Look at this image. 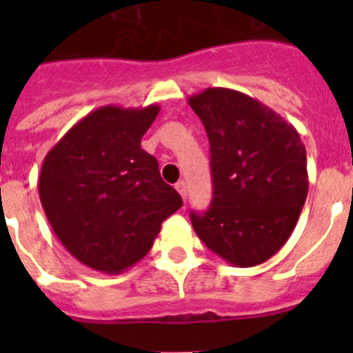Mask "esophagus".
I'll use <instances>...</instances> for the list:
<instances>
[{"label": "esophagus", "instance_id": "34e87169", "mask_svg": "<svg viewBox=\"0 0 353 353\" xmlns=\"http://www.w3.org/2000/svg\"><path fill=\"white\" fill-rule=\"evenodd\" d=\"M174 189H176V191H179V194L182 196L183 199H185V196H187V187H185V182H176V183H174Z\"/></svg>", "mask_w": 353, "mask_h": 353}]
</instances>
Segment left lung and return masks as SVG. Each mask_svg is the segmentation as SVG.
<instances>
[{"mask_svg":"<svg viewBox=\"0 0 353 353\" xmlns=\"http://www.w3.org/2000/svg\"><path fill=\"white\" fill-rule=\"evenodd\" d=\"M210 141L214 194L191 212L196 235L235 267H254L285 245L304 207L310 180L297 129L260 101L230 88L189 97Z\"/></svg>","mask_w":353,"mask_h":353,"instance_id":"1","label":"left lung"}]
</instances>
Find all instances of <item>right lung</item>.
Returning <instances> with one entry per match:
<instances>
[{
    "mask_svg": "<svg viewBox=\"0 0 353 353\" xmlns=\"http://www.w3.org/2000/svg\"><path fill=\"white\" fill-rule=\"evenodd\" d=\"M146 108L102 105L81 118L43 159L39 194L52 232L90 269L118 274L152 249L162 221L183 205L141 148L157 118Z\"/></svg>",
    "mask_w": 353,
    "mask_h": 353,
    "instance_id": "1",
    "label": "right lung"
}]
</instances>
